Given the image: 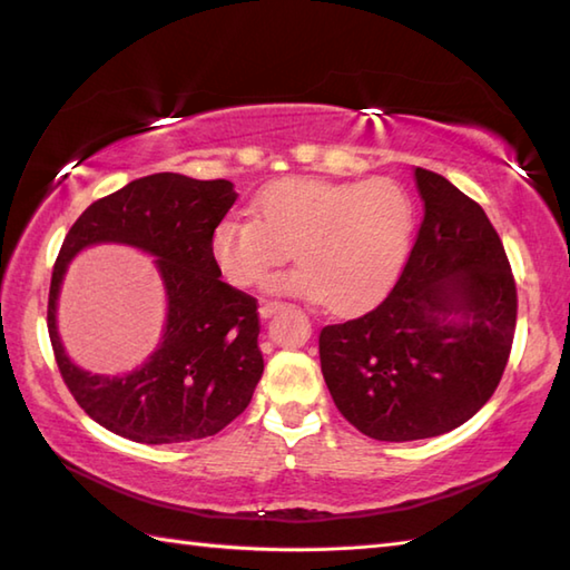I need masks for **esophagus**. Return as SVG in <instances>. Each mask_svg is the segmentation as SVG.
<instances>
[{
    "instance_id": "34e87169",
    "label": "esophagus",
    "mask_w": 570,
    "mask_h": 570,
    "mask_svg": "<svg viewBox=\"0 0 570 570\" xmlns=\"http://www.w3.org/2000/svg\"><path fill=\"white\" fill-rule=\"evenodd\" d=\"M286 304L284 301H262V306H259V316L262 318H269V316H274L276 311H282Z\"/></svg>"
}]
</instances>
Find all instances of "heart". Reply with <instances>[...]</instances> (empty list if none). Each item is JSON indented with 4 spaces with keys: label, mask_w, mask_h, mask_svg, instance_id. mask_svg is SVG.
<instances>
[{
    "label": "heart",
    "mask_w": 570,
    "mask_h": 570,
    "mask_svg": "<svg viewBox=\"0 0 570 570\" xmlns=\"http://www.w3.org/2000/svg\"><path fill=\"white\" fill-rule=\"evenodd\" d=\"M259 217L229 215L212 232V256L234 286L274 276V292L323 298L336 314L371 308L395 286L415 242L417 209L393 177L333 183L292 177L256 199Z\"/></svg>",
    "instance_id": "1"
}]
</instances>
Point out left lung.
I'll use <instances>...</instances> for the list:
<instances>
[{"label":"left lung","instance_id":"8db88e82","mask_svg":"<svg viewBox=\"0 0 570 570\" xmlns=\"http://www.w3.org/2000/svg\"><path fill=\"white\" fill-rule=\"evenodd\" d=\"M415 180L425 217L393 292L318 336L333 403L381 442L438 438L476 415L517 331V282L484 209L425 167Z\"/></svg>","mask_w":570,"mask_h":570}]
</instances>
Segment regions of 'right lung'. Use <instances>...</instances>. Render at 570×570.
Returning <instances> with one entry per match:
<instances>
[{"mask_svg":"<svg viewBox=\"0 0 570 570\" xmlns=\"http://www.w3.org/2000/svg\"><path fill=\"white\" fill-rule=\"evenodd\" d=\"M237 199L229 180L155 173L100 197L66 234L49 288L47 326L66 387L88 417L142 444L203 440L249 405L264 373L256 298L222 282L212 232ZM100 240L138 246L159 259L168 294L164 341L126 376L76 368L55 331V298L72 256Z\"/></svg>","mask_w":570,"mask_h":570,"instance_id":"add662e5","label":"right lung"}]
</instances>
